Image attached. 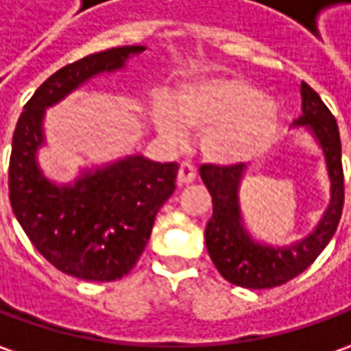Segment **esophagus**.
I'll return each instance as SVG.
<instances>
[{"mask_svg":"<svg viewBox=\"0 0 351 351\" xmlns=\"http://www.w3.org/2000/svg\"><path fill=\"white\" fill-rule=\"evenodd\" d=\"M178 186H184V184H190L196 180V169L190 163H180L178 167Z\"/></svg>","mask_w":351,"mask_h":351,"instance_id":"1","label":"esophagus"}]
</instances>
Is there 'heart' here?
<instances>
[{"label":"heart","instance_id":"1","mask_svg":"<svg viewBox=\"0 0 351 351\" xmlns=\"http://www.w3.org/2000/svg\"><path fill=\"white\" fill-rule=\"evenodd\" d=\"M282 108L252 81L213 75L184 81L173 101L153 108V124L163 138L180 141L186 130L202 132L199 147L213 163H245L276 143L282 130Z\"/></svg>","mask_w":351,"mask_h":351}]
</instances>
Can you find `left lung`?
Masks as SVG:
<instances>
[{"instance_id":"8db88e82","label":"left lung","mask_w":351,"mask_h":351,"mask_svg":"<svg viewBox=\"0 0 351 351\" xmlns=\"http://www.w3.org/2000/svg\"><path fill=\"white\" fill-rule=\"evenodd\" d=\"M299 93L301 116L293 122V128L308 134L319 145L328 178V204L311 233L287 245L260 241L248 231L241 208L247 165L199 167V176L210 190L213 204V215L206 225V247L215 268L233 285L268 289L293 280L326 248L340 221L344 175L338 124L322 99L305 81L299 85Z\"/></svg>"}]
</instances>
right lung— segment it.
Segmentation results:
<instances>
[{
    "mask_svg": "<svg viewBox=\"0 0 351 351\" xmlns=\"http://www.w3.org/2000/svg\"><path fill=\"white\" fill-rule=\"evenodd\" d=\"M145 46H120L58 69L25 104L9 161V199L19 225L52 266L87 282L126 276L149 241L155 215L176 188V163L141 153L81 167L69 182L44 175L46 110L91 79L124 71Z\"/></svg>",
    "mask_w": 351,
    "mask_h": 351,
    "instance_id": "1",
    "label": "right lung"
}]
</instances>
